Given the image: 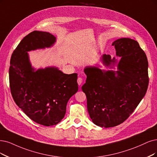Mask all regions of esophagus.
Returning a JSON list of instances; mask_svg holds the SVG:
<instances>
[{"mask_svg":"<svg viewBox=\"0 0 157 157\" xmlns=\"http://www.w3.org/2000/svg\"><path fill=\"white\" fill-rule=\"evenodd\" d=\"M77 82H78V83L79 85H81L83 83V79L82 78H78V79H77Z\"/></svg>","mask_w":157,"mask_h":157,"instance_id":"esophagus-1","label":"esophagus"}]
</instances>
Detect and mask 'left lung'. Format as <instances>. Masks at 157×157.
<instances>
[{
  "instance_id": "8db88e82",
  "label": "left lung",
  "mask_w": 157,
  "mask_h": 157,
  "mask_svg": "<svg viewBox=\"0 0 157 157\" xmlns=\"http://www.w3.org/2000/svg\"><path fill=\"white\" fill-rule=\"evenodd\" d=\"M112 45L120 59L103 54L101 60L107 67L117 66V71L86 67V83L82 86L92 122L105 128L129 118L146 94L149 83L147 59L136 40L121 38Z\"/></svg>"
}]
</instances>
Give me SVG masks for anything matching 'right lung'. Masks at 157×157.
<instances>
[{"instance_id":"obj_1","label":"right lung","mask_w":157,"mask_h":157,"mask_svg":"<svg viewBox=\"0 0 157 157\" xmlns=\"http://www.w3.org/2000/svg\"><path fill=\"white\" fill-rule=\"evenodd\" d=\"M56 37L49 32L33 31L22 39L11 57L10 86L13 100L39 124H57L66 113L67 103L78 90V74H64L56 67L36 70L28 52L50 48Z\"/></svg>"}]
</instances>
